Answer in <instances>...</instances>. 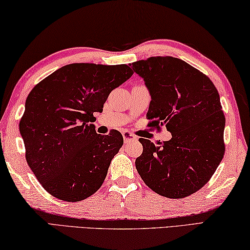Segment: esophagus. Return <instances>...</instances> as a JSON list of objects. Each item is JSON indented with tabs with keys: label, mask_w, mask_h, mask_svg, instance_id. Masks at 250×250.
<instances>
[{
	"label": "esophagus",
	"mask_w": 250,
	"mask_h": 250,
	"mask_svg": "<svg viewBox=\"0 0 250 250\" xmlns=\"http://www.w3.org/2000/svg\"><path fill=\"white\" fill-rule=\"evenodd\" d=\"M122 135H123V138H124V142L125 143L133 142V141L136 140V137H135L132 133H129L128 130H124V132L122 133Z\"/></svg>",
	"instance_id": "34e87169"
}]
</instances>
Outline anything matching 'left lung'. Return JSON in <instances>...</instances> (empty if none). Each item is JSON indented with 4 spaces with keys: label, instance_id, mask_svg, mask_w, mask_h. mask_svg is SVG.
I'll return each mask as SVG.
<instances>
[{
    "label": "left lung",
    "instance_id": "1",
    "mask_svg": "<svg viewBox=\"0 0 250 250\" xmlns=\"http://www.w3.org/2000/svg\"><path fill=\"white\" fill-rule=\"evenodd\" d=\"M150 95L147 120L166 126L169 141L156 146L140 138L135 165L144 183L168 198L194 194L209 181L225 153V116L218 91L185 61L150 57L130 64Z\"/></svg>",
    "mask_w": 250,
    "mask_h": 250
}]
</instances>
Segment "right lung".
Returning a JSON list of instances; mask_svg holds the SVG:
<instances>
[{
	"instance_id": "1",
	"label": "right lung",
	"mask_w": 250,
	"mask_h": 250,
	"mask_svg": "<svg viewBox=\"0 0 250 250\" xmlns=\"http://www.w3.org/2000/svg\"><path fill=\"white\" fill-rule=\"evenodd\" d=\"M132 75L126 64H68L28 94L20 122L26 162L54 197L79 202L102 186L124 142L118 130L100 135L89 123Z\"/></svg>"
}]
</instances>
